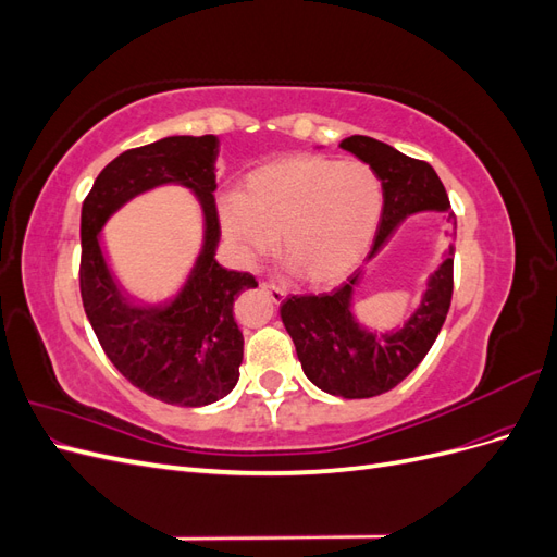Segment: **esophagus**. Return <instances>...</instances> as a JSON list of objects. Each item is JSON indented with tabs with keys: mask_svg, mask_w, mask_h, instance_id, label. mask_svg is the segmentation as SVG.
Returning <instances> with one entry per match:
<instances>
[{
	"mask_svg": "<svg viewBox=\"0 0 557 557\" xmlns=\"http://www.w3.org/2000/svg\"><path fill=\"white\" fill-rule=\"evenodd\" d=\"M262 290L269 297H272L274 305H281V301L285 299V295H288V293H285V288H281V285H276V283H262Z\"/></svg>",
	"mask_w": 557,
	"mask_h": 557,
	"instance_id": "esophagus-1",
	"label": "esophagus"
}]
</instances>
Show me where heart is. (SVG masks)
<instances>
[{
    "label": "heart",
    "mask_w": 557,
    "mask_h": 557,
    "mask_svg": "<svg viewBox=\"0 0 557 557\" xmlns=\"http://www.w3.org/2000/svg\"><path fill=\"white\" fill-rule=\"evenodd\" d=\"M381 181L362 162L299 156L250 172L218 201L221 223L244 262L274 248L307 283L342 278L372 242Z\"/></svg>",
    "instance_id": "heart-1"
}]
</instances>
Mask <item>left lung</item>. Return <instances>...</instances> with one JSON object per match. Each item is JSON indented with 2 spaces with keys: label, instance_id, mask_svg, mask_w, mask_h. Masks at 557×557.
I'll return each instance as SVG.
<instances>
[{
  "label": "left lung",
  "instance_id": "1",
  "mask_svg": "<svg viewBox=\"0 0 557 557\" xmlns=\"http://www.w3.org/2000/svg\"><path fill=\"white\" fill-rule=\"evenodd\" d=\"M339 146L372 166L383 188L381 221L367 260L376 256L409 213L446 211L448 223L455 225L444 183L428 162L362 134L344 139ZM360 276L362 269L330 295H290L281 305L283 325L293 336L307 379L320 391L344 399H364L393 391L428 356L450 309L453 248L432 274L420 307L404 327L393 332L364 330L352 318L350 299Z\"/></svg>",
  "mask_w": 557,
  "mask_h": 557
}]
</instances>
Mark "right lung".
<instances>
[{"instance_id":"1","label":"right lung","mask_w":557,"mask_h":557,"mask_svg":"<svg viewBox=\"0 0 557 557\" xmlns=\"http://www.w3.org/2000/svg\"><path fill=\"white\" fill-rule=\"evenodd\" d=\"M215 156L213 134L129 148L99 172L81 211V299L97 339L132 385L178 407H205L237 385L244 334L234 320V299L258 285L252 274L230 272L215 260ZM162 182H181L200 197L206 246L174 298L134 300L110 276L98 230L127 198Z\"/></svg>"}]
</instances>
